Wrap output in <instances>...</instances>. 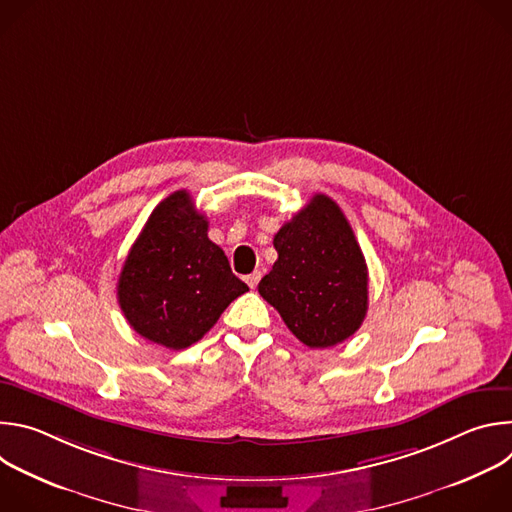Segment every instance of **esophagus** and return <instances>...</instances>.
Listing matches in <instances>:
<instances>
[{"label":"esophagus","instance_id":"esophagus-1","mask_svg":"<svg viewBox=\"0 0 512 512\" xmlns=\"http://www.w3.org/2000/svg\"><path fill=\"white\" fill-rule=\"evenodd\" d=\"M259 279H261V271H253L251 275H247V277H245V281H247V285H249L251 289H255V287H257Z\"/></svg>","mask_w":512,"mask_h":512}]
</instances>
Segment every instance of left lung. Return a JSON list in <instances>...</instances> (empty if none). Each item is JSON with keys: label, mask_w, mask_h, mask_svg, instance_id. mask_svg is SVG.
<instances>
[{"label": "left lung", "mask_w": 512, "mask_h": 512, "mask_svg": "<svg viewBox=\"0 0 512 512\" xmlns=\"http://www.w3.org/2000/svg\"><path fill=\"white\" fill-rule=\"evenodd\" d=\"M277 261L259 294L310 348L350 338L369 310L367 261L340 206L326 194L291 216L273 237Z\"/></svg>", "instance_id": "obj_1"}]
</instances>
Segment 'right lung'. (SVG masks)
<instances>
[{"label":"right lung","instance_id":"1","mask_svg":"<svg viewBox=\"0 0 512 512\" xmlns=\"http://www.w3.org/2000/svg\"><path fill=\"white\" fill-rule=\"evenodd\" d=\"M245 291L247 283L208 239L206 216L186 190L154 208L117 281V300L129 326L170 350L198 342Z\"/></svg>","mask_w":512,"mask_h":512}]
</instances>
